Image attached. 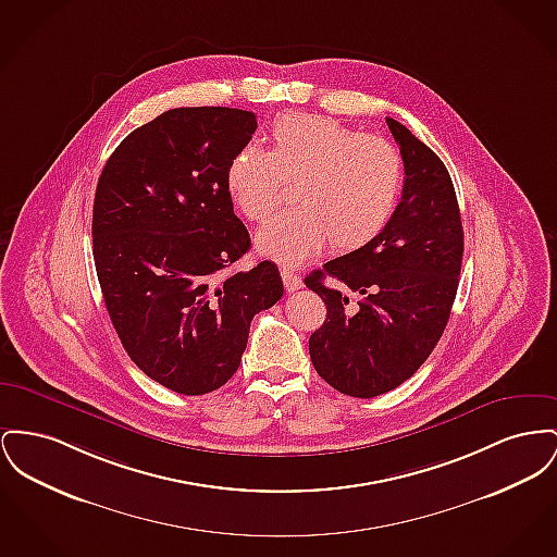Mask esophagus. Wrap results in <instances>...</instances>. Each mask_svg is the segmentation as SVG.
I'll return each instance as SVG.
<instances>
[{
  "mask_svg": "<svg viewBox=\"0 0 557 557\" xmlns=\"http://www.w3.org/2000/svg\"><path fill=\"white\" fill-rule=\"evenodd\" d=\"M282 282H284V288L288 290V293H295L298 288H302V280L298 277V273H296L295 269H288V267H282Z\"/></svg>",
  "mask_w": 557,
  "mask_h": 557,
  "instance_id": "1",
  "label": "esophagus"
}]
</instances>
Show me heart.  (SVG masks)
Here are the masks:
<instances>
[{
  "label": "heart",
  "mask_w": 557,
  "mask_h": 557,
  "mask_svg": "<svg viewBox=\"0 0 557 557\" xmlns=\"http://www.w3.org/2000/svg\"><path fill=\"white\" fill-rule=\"evenodd\" d=\"M293 181L298 206L257 235L262 255L284 264H298L327 244L336 255L356 252L379 237L397 206L404 165L381 136L324 115L290 113L271 126L269 151L242 147L225 174L231 201L252 223L277 210Z\"/></svg>",
  "instance_id": "b5f03b06"
}]
</instances>
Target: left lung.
Returning <instances> with one entry per match:
<instances>
[{
	"label": "left lung",
	"instance_id": "left-lung-1",
	"mask_svg": "<svg viewBox=\"0 0 557 557\" xmlns=\"http://www.w3.org/2000/svg\"><path fill=\"white\" fill-rule=\"evenodd\" d=\"M404 162L401 199L368 246L305 277L326 302L309 338L318 374L336 392L374 397L408 381L431 356L455 302L462 262L457 194L444 162L412 132L387 117ZM326 276L359 295L323 284Z\"/></svg>",
	"mask_w": 557,
	"mask_h": 557
}]
</instances>
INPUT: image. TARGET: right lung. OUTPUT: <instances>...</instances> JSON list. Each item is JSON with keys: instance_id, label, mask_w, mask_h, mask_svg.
<instances>
[{"instance_id": "add662e5", "label": "right lung", "mask_w": 557, "mask_h": 557, "mask_svg": "<svg viewBox=\"0 0 557 557\" xmlns=\"http://www.w3.org/2000/svg\"><path fill=\"white\" fill-rule=\"evenodd\" d=\"M255 131L252 111L170 109L131 132L100 172L92 244L104 307L131 360L183 395L223 387L252 318L284 295L271 261L227 271L250 235L225 174Z\"/></svg>"}]
</instances>
